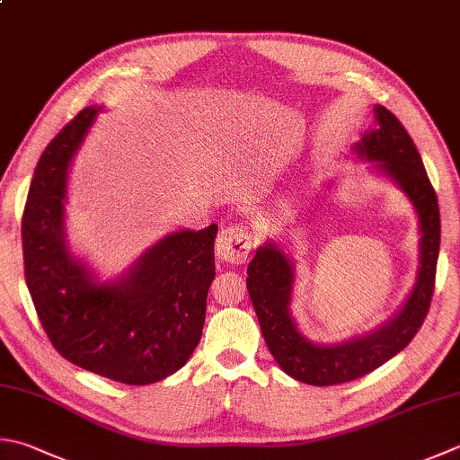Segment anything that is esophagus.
<instances>
[{
  "label": "esophagus",
  "instance_id": "esophagus-1",
  "mask_svg": "<svg viewBox=\"0 0 460 460\" xmlns=\"http://www.w3.org/2000/svg\"><path fill=\"white\" fill-rule=\"evenodd\" d=\"M251 247H253V233L249 231L247 225L233 223L229 227L221 229L217 237V257L225 263H245Z\"/></svg>",
  "mask_w": 460,
  "mask_h": 460
}]
</instances>
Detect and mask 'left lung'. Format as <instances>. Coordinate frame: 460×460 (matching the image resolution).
I'll use <instances>...</instances> for the list:
<instances>
[{"mask_svg":"<svg viewBox=\"0 0 460 460\" xmlns=\"http://www.w3.org/2000/svg\"><path fill=\"white\" fill-rule=\"evenodd\" d=\"M373 111L376 128L363 135L353 153L357 159L371 161L375 171L397 183L419 215L417 281L401 311L367 335L332 345L313 343L296 329L291 314L295 261L279 243L267 241L247 267L249 296L277 365L293 379L314 386L355 381L401 353L419 332L435 291L440 247L437 193L402 123L383 105H375Z\"/></svg>","mask_w":460,"mask_h":460,"instance_id":"8db88e82","label":"left lung"}]
</instances>
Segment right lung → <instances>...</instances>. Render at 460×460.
Masks as SVG:
<instances>
[{"label":"right lung","mask_w":460,"mask_h":460,"mask_svg":"<svg viewBox=\"0 0 460 460\" xmlns=\"http://www.w3.org/2000/svg\"><path fill=\"white\" fill-rule=\"evenodd\" d=\"M99 111H79L35 167L22 221L25 283L61 357L105 379L151 385L179 371L199 345L217 225L169 233L123 275L99 281L66 239L67 171Z\"/></svg>","instance_id":"right-lung-1"}]
</instances>
